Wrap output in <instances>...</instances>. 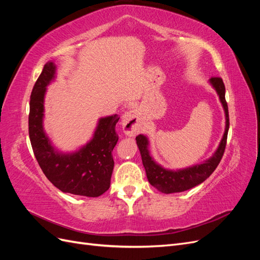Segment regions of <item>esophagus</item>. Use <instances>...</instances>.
Listing matches in <instances>:
<instances>
[{
	"label": "esophagus",
	"mask_w": 260,
	"mask_h": 260,
	"mask_svg": "<svg viewBox=\"0 0 260 260\" xmlns=\"http://www.w3.org/2000/svg\"><path fill=\"white\" fill-rule=\"evenodd\" d=\"M122 129L128 136H135L142 130L143 120L137 108H133L124 113L122 116Z\"/></svg>",
	"instance_id": "34e87169"
}]
</instances>
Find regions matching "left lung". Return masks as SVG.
Returning <instances> with one entry per match:
<instances>
[{
    "label": "left lung",
    "mask_w": 260,
    "mask_h": 260,
    "mask_svg": "<svg viewBox=\"0 0 260 260\" xmlns=\"http://www.w3.org/2000/svg\"><path fill=\"white\" fill-rule=\"evenodd\" d=\"M209 82L217 91L220 102H221V104L223 106L224 113H225V130L218 149L208 160L204 161L203 164L196 165V166L185 168L182 170L172 171V170L165 169L161 166H159V165H157L153 160L152 157L149 156V152L147 149V145H148L147 138L142 135H140L136 138L137 144L139 146L140 153H141V157H142L143 166L146 171V177H147L148 182L151 183L154 187H156L157 190L165 194L183 192L201 184L207 178H209V176L215 171L220 160L222 158L225 145H226L228 131H229V124H230L229 111H228V104L224 96L225 88H224V83L220 77H211L209 79Z\"/></svg>",
    "instance_id": "obj_1"
}]
</instances>
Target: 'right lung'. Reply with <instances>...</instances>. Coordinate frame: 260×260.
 I'll return each mask as SVG.
<instances>
[{
  "mask_svg": "<svg viewBox=\"0 0 260 260\" xmlns=\"http://www.w3.org/2000/svg\"><path fill=\"white\" fill-rule=\"evenodd\" d=\"M55 65L46 62L31 92L29 138L43 174L61 192L98 198L111 185L114 169L113 149L117 144L116 123L119 116L101 118L93 139L72 154L58 153L43 130V101L48 85L55 77Z\"/></svg>",
  "mask_w": 260,
  "mask_h": 260,
  "instance_id": "obj_1",
  "label": "right lung"
}]
</instances>
